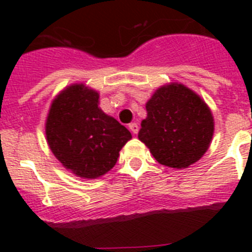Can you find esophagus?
Returning <instances> with one entry per match:
<instances>
[{
	"label": "esophagus",
	"instance_id": "esophagus-1",
	"mask_svg": "<svg viewBox=\"0 0 252 252\" xmlns=\"http://www.w3.org/2000/svg\"><path fill=\"white\" fill-rule=\"evenodd\" d=\"M128 128H130V131L132 133H137V132H139V125H137L136 122H132V124L128 125Z\"/></svg>",
	"mask_w": 252,
	"mask_h": 252
}]
</instances>
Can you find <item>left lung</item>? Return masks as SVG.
Wrapping results in <instances>:
<instances>
[{
  "label": "left lung",
  "instance_id": "left-lung-1",
  "mask_svg": "<svg viewBox=\"0 0 252 252\" xmlns=\"http://www.w3.org/2000/svg\"><path fill=\"white\" fill-rule=\"evenodd\" d=\"M146 111L139 140L160 164L188 168L208 150L215 131L212 112L188 87L179 83L160 87L146 103Z\"/></svg>",
  "mask_w": 252,
  "mask_h": 252
}]
</instances>
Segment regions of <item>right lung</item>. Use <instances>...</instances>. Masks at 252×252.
<instances>
[{"label":"right lung","instance_id":"obj_1","mask_svg":"<svg viewBox=\"0 0 252 252\" xmlns=\"http://www.w3.org/2000/svg\"><path fill=\"white\" fill-rule=\"evenodd\" d=\"M99 94L72 84L55 97L45 133L49 148L77 177L95 179L115 166L131 132L98 107Z\"/></svg>","mask_w":252,"mask_h":252}]
</instances>
